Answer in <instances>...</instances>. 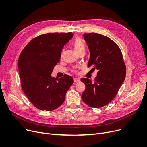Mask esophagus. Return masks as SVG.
I'll return each mask as SVG.
<instances>
[{"mask_svg":"<svg viewBox=\"0 0 147 147\" xmlns=\"http://www.w3.org/2000/svg\"><path fill=\"white\" fill-rule=\"evenodd\" d=\"M74 80L75 83H78V82H80V80L78 78H74Z\"/></svg>","mask_w":147,"mask_h":147,"instance_id":"esophagus-1","label":"esophagus"}]
</instances>
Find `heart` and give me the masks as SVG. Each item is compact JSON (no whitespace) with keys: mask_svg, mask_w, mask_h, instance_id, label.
Wrapping results in <instances>:
<instances>
[{"mask_svg":"<svg viewBox=\"0 0 147 147\" xmlns=\"http://www.w3.org/2000/svg\"><path fill=\"white\" fill-rule=\"evenodd\" d=\"M74 48L75 51L77 54L82 51H84V50H85V47H84V43L80 38H77L75 40L74 43Z\"/></svg>","mask_w":147,"mask_h":147,"instance_id":"heart-1","label":"heart"}]
</instances>
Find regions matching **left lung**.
<instances>
[{"label": "left lung", "instance_id": "left-lung-1", "mask_svg": "<svg viewBox=\"0 0 147 147\" xmlns=\"http://www.w3.org/2000/svg\"><path fill=\"white\" fill-rule=\"evenodd\" d=\"M90 52L88 67L98 72L94 81L82 78L86 88L83 101L93 108L109 104L116 96L126 77V68L121 50L109 37L97 33H84Z\"/></svg>", "mask_w": 147, "mask_h": 147}]
</instances>
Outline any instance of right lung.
I'll return each mask as SVG.
<instances>
[{
	"mask_svg": "<svg viewBox=\"0 0 147 147\" xmlns=\"http://www.w3.org/2000/svg\"><path fill=\"white\" fill-rule=\"evenodd\" d=\"M74 34L48 33L28 43L18 59V70L23 91L37 109L51 111L63 104L65 94L74 83L65 74L57 80L51 77L54 67L60 61L62 49Z\"/></svg>",
	"mask_w": 147,
	"mask_h": 147,
	"instance_id": "add662e5",
	"label": "right lung"
}]
</instances>
